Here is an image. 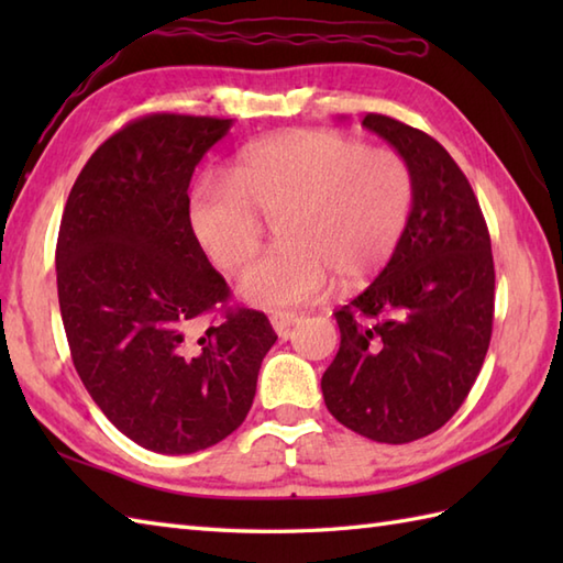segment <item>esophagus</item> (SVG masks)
I'll list each match as a JSON object with an SVG mask.
<instances>
[{
  "label": "esophagus",
  "mask_w": 563,
  "mask_h": 563,
  "mask_svg": "<svg viewBox=\"0 0 563 563\" xmlns=\"http://www.w3.org/2000/svg\"><path fill=\"white\" fill-rule=\"evenodd\" d=\"M297 321V314H292V312H275L273 317H271V324H273V329H275V333H278V336H288L290 333V327L295 324Z\"/></svg>",
  "instance_id": "esophagus-1"
}]
</instances>
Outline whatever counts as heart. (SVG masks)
Wrapping results in <instances>:
<instances>
[{
	"label": "heart",
	"mask_w": 563,
	"mask_h": 563,
	"mask_svg": "<svg viewBox=\"0 0 563 563\" xmlns=\"http://www.w3.org/2000/svg\"><path fill=\"white\" fill-rule=\"evenodd\" d=\"M413 208V174L394 150H367L331 130H292L239 154L230 176L206 174L190 190L188 227L224 273L251 261L263 220L280 244L249 266L239 292L263 309H290L377 273L397 251Z\"/></svg>",
	"instance_id": "heart-1"
}]
</instances>
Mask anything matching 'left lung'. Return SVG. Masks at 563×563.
Wrapping results in <instances>:
<instances>
[{
	"label": "left lung",
	"mask_w": 563,
	"mask_h": 563,
	"mask_svg": "<svg viewBox=\"0 0 563 563\" xmlns=\"http://www.w3.org/2000/svg\"><path fill=\"white\" fill-rule=\"evenodd\" d=\"M363 125L413 174V208L375 283L333 312L341 345L321 377L331 416L401 445L435 433L470 394L492 341L494 256L466 176L430 135L389 115Z\"/></svg>",
	"instance_id": "obj_1"
}]
</instances>
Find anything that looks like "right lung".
I'll return each mask as SVG.
<instances>
[{
	"mask_svg": "<svg viewBox=\"0 0 563 563\" xmlns=\"http://www.w3.org/2000/svg\"><path fill=\"white\" fill-rule=\"evenodd\" d=\"M230 118L154 113L118 130L84 164L57 234L59 314L71 363L106 418L162 454L224 440L254 404L275 343L188 227V186Z\"/></svg>",
	"mask_w": 563,
	"mask_h": 563,
	"instance_id": "right-lung-1",
	"label": "right lung"
}]
</instances>
